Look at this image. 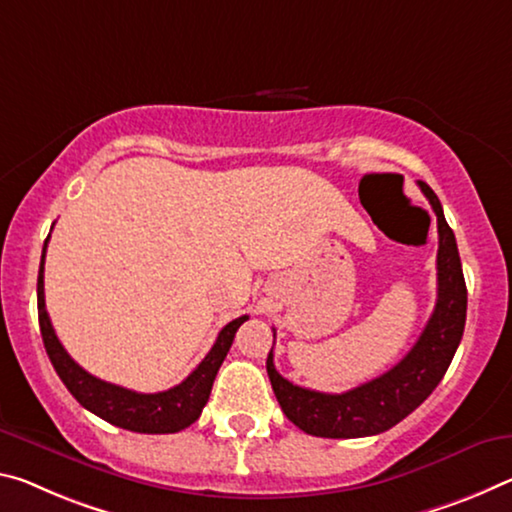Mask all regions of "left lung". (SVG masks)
<instances>
[{"instance_id":"obj_1","label":"left lung","mask_w":512,"mask_h":512,"mask_svg":"<svg viewBox=\"0 0 512 512\" xmlns=\"http://www.w3.org/2000/svg\"><path fill=\"white\" fill-rule=\"evenodd\" d=\"M417 184L437 216L440 248H437V303L410 353L383 376L344 394H323L289 383L275 371L273 348L266 358L275 399L287 419L307 435L348 440V437L389 431L433 394L456 355L467 319L465 275H462L456 237L446 223L440 198L426 182L419 180Z\"/></svg>"}]
</instances>
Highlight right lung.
I'll return each instance as SVG.
<instances>
[{
  "mask_svg": "<svg viewBox=\"0 0 512 512\" xmlns=\"http://www.w3.org/2000/svg\"><path fill=\"white\" fill-rule=\"evenodd\" d=\"M47 241H50V237L45 239L38 269V323L45 351L50 355L63 385L68 387V392L75 396L86 410H91L93 415L109 421L113 426L125 428V431L164 435L189 428L193 421L200 417L202 408H205V403L209 401L216 373L221 369L227 351H230L239 326L243 321H248V316H239V319L227 323V326L218 332L216 344L212 346V351L205 355V360H202L180 385L170 387L166 392L141 394L120 385L107 383V380L95 378L86 369H81L79 364L70 358L52 328L50 314L45 310L43 282Z\"/></svg>",
  "mask_w": 512,
  "mask_h": 512,
  "instance_id": "right-lung-1",
  "label": "right lung"
}]
</instances>
